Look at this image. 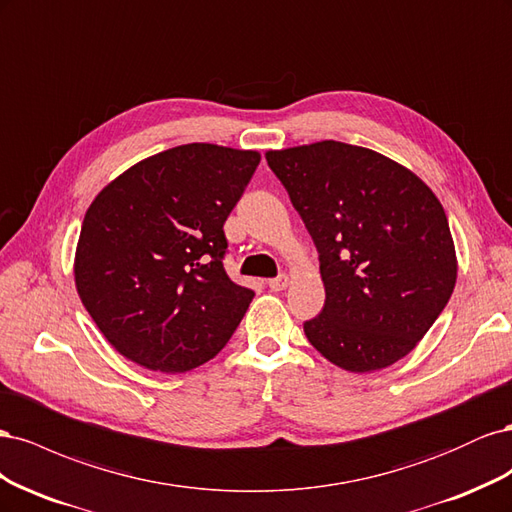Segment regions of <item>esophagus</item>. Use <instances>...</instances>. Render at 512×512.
Masks as SVG:
<instances>
[{"mask_svg": "<svg viewBox=\"0 0 512 512\" xmlns=\"http://www.w3.org/2000/svg\"><path fill=\"white\" fill-rule=\"evenodd\" d=\"M290 277L288 275H280V277H275V280H269V288L271 290H275V292H282V290H286L288 286H290Z\"/></svg>", "mask_w": 512, "mask_h": 512, "instance_id": "esophagus-1", "label": "esophagus"}]
</instances>
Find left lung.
Instances as JSON below:
<instances>
[{
  "instance_id": "left-lung-1",
  "label": "left lung",
  "mask_w": 512,
  "mask_h": 512,
  "mask_svg": "<svg viewBox=\"0 0 512 512\" xmlns=\"http://www.w3.org/2000/svg\"><path fill=\"white\" fill-rule=\"evenodd\" d=\"M265 158L320 254L327 299L303 324L309 344L352 374L404 359L457 282L438 196L410 168L367 147L320 141Z\"/></svg>"
}]
</instances>
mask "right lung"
<instances>
[{
  "mask_svg": "<svg viewBox=\"0 0 512 512\" xmlns=\"http://www.w3.org/2000/svg\"><path fill=\"white\" fill-rule=\"evenodd\" d=\"M260 162L254 149L190 143L136 162L91 200L76 292L132 363L183 374L218 354L254 292L230 280L224 222Z\"/></svg>",
  "mask_w": 512,
  "mask_h": 512,
  "instance_id": "1",
  "label": "right lung"
}]
</instances>
